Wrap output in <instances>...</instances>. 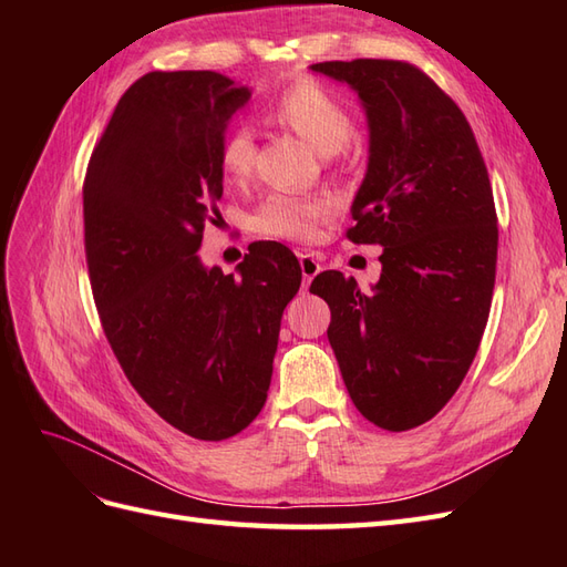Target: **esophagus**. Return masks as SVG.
Returning a JSON list of instances; mask_svg holds the SVG:
<instances>
[{
  "mask_svg": "<svg viewBox=\"0 0 567 567\" xmlns=\"http://www.w3.org/2000/svg\"><path fill=\"white\" fill-rule=\"evenodd\" d=\"M300 269H302V279H305V284H310L317 274L321 271V265H319V260L315 255H310V252H302L300 255Z\"/></svg>",
  "mask_w": 567,
  "mask_h": 567,
  "instance_id": "1",
  "label": "esophagus"
}]
</instances>
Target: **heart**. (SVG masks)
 Returning a JSON list of instances; mask_svg holds the SVG:
<instances>
[{
  "instance_id": "b5f03b06",
  "label": "heart",
  "mask_w": 567,
  "mask_h": 567,
  "mask_svg": "<svg viewBox=\"0 0 567 567\" xmlns=\"http://www.w3.org/2000/svg\"><path fill=\"white\" fill-rule=\"evenodd\" d=\"M267 117L298 134L321 156L348 146L354 132L352 113L342 101L321 87L315 80H296L269 101ZM255 163V136L248 127L238 125L227 132L219 146V167L227 179L244 182L252 173ZM333 210L326 198H302L274 194L255 215V229L269 238L284 241L312 244L321 231V225L331 219Z\"/></svg>"
}]
</instances>
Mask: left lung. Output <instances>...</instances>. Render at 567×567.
Instances as JSON below:
<instances>
[{
  "label": "left lung",
  "mask_w": 567,
  "mask_h": 567,
  "mask_svg": "<svg viewBox=\"0 0 567 567\" xmlns=\"http://www.w3.org/2000/svg\"><path fill=\"white\" fill-rule=\"evenodd\" d=\"M315 73L359 94L369 165L352 200V244H379L371 290L321 271L329 342L359 414L402 433L452 400L485 333L494 274V196L466 115L416 65L323 61Z\"/></svg>",
  "instance_id": "1"
}]
</instances>
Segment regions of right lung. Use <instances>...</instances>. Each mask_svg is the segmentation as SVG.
<instances>
[{"mask_svg":"<svg viewBox=\"0 0 567 567\" xmlns=\"http://www.w3.org/2000/svg\"><path fill=\"white\" fill-rule=\"evenodd\" d=\"M250 90L213 71L146 73L120 96L82 186L84 252L101 326L142 400L219 442L267 402L298 257L257 241L238 274L200 262L219 217V146Z\"/></svg>","mask_w":567,"mask_h":567,"instance_id":"obj_1","label":"right lung"}]
</instances>
